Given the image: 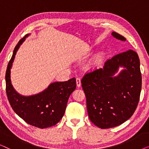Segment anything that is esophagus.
<instances>
[{"instance_id":"1","label":"esophagus","mask_w":149,"mask_h":149,"mask_svg":"<svg viewBox=\"0 0 149 149\" xmlns=\"http://www.w3.org/2000/svg\"><path fill=\"white\" fill-rule=\"evenodd\" d=\"M76 83H77V86L78 87H80L81 85V79L79 78H77L76 79Z\"/></svg>"}]
</instances>
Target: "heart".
<instances>
[{
    "label": "heart",
    "instance_id": "heart-1",
    "mask_svg": "<svg viewBox=\"0 0 149 149\" xmlns=\"http://www.w3.org/2000/svg\"><path fill=\"white\" fill-rule=\"evenodd\" d=\"M104 59V54L100 52L97 53L94 56L91 58V60L89 61L88 63V66L89 69H95L97 68L100 66L102 62Z\"/></svg>",
    "mask_w": 149,
    "mask_h": 149
}]
</instances>
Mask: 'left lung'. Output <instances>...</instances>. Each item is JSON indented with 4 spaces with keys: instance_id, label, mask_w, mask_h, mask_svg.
I'll return each instance as SVG.
<instances>
[{
    "instance_id": "left-lung-1",
    "label": "left lung",
    "mask_w": 149,
    "mask_h": 149,
    "mask_svg": "<svg viewBox=\"0 0 149 149\" xmlns=\"http://www.w3.org/2000/svg\"><path fill=\"white\" fill-rule=\"evenodd\" d=\"M111 34L126 40L117 32ZM81 84L91 121L101 129L121 125L132 117L139 102L142 76L137 53L128 50L116 55L103 68L85 74Z\"/></svg>"
}]
</instances>
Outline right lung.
Wrapping results in <instances>:
<instances>
[{
  "mask_svg": "<svg viewBox=\"0 0 149 149\" xmlns=\"http://www.w3.org/2000/svg\"><path fill=\"white\" fill-rule=\"evenodd\" d=\"M30 34L18 42L8 64L5 75L6 91L14 112L26 123L44 129L56 125L64 115L68 98L76 89L75 78L63 82H54L40 92L23 95L15 90L11 83V69L19 47Z\"/></svg>",
  "mask_w": 149,
  "mask_h": 149,
  "instance_id": "add662e5",
  "label": "right lung"
}]
</instances>
